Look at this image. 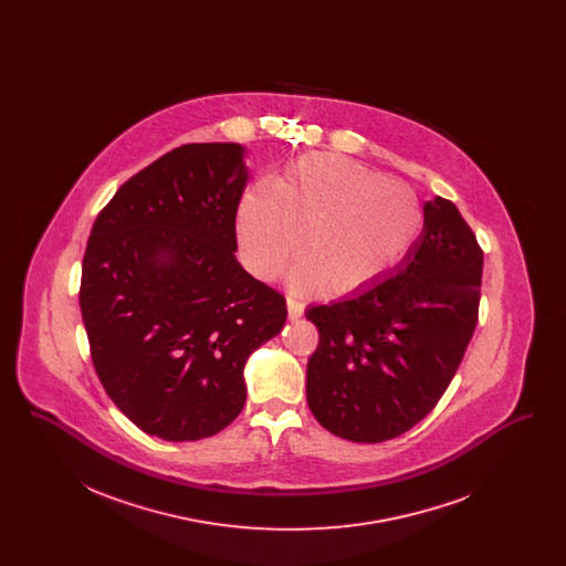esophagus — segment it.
I'll return each instance as SVG.
<instances>
[{
	"mask_svg": "<svg viewBox=\"0 0 566 566\" xmlns=\"http://www.w3.org/2000/svg\"><path fill=\"white\" fill-rule=\"evenodd\" d=\"M286 305H289V318H301L303 316V312H305V305L301 303V301H296L293 296H289V301H286Z\"/></svg>",
	"mask_w": 566,
	"mask_h": 566,
	"instance_id": "34e87169",
	"label": "esophagus"
}]
</instances>
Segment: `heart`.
Segmentation results:
<instances>
[{"instance_id": "b5f03b06", "label": "heart", "mask_w": 566, "mask_h": 566, "mask_svg": "<svg viewBox=\"0 0 566 566\" xmlns=\"http://www.w3.org/2000/svg\"><path fill=\"white\" fill-rule=\"evenodd\" d=\"M424 231L418 197L390 178L339 155H307L280 185L243 195L238 242L243 265L271 280L296 252L298 291L323 286L348 296L376 289L403 268Z\"/></svg>"}]
</instances>
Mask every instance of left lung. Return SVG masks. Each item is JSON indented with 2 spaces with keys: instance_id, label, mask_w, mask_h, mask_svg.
<instances>
[{
  "instance_id": "left-lung-1",
  "label": "left lung",
  "mask_w": 566,
  "mask_h": 566,
  "mask_svg": "<svg viewBox=\"0 0 566 566\" xmlns=\"http://www.w3.org/2000/svg\"><path fill=\"white\" fill-rule=\"evenodd\" d=\"M484 252L457 206L424 203V231L401 270L307 318V405L326 431L356 443L395 439L439 403L473 337Z\"/></svg>"
}]
</instances>
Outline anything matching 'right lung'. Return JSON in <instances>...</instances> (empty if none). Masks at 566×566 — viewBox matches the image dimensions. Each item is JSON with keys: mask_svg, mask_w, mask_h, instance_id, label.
Returning <instances> with one entry per match:
<instances>
[{"mask_svg": "<svg viewBox=\"0 0 566 566\" xmlns=\"http://www.w3.org/2000/svg\"><path fill=\"white\" fill-rule=\"evenodd\" d=\"M240 144H185L129 178L82 259L91 360L114 405L165 441L229 427L243 365L286 323V298L235 259Z\"/></svg>", "mask_w": 566, "mask_h": 566, "instance_id": "obj_1", "label": "right lung"}]
</instances>
